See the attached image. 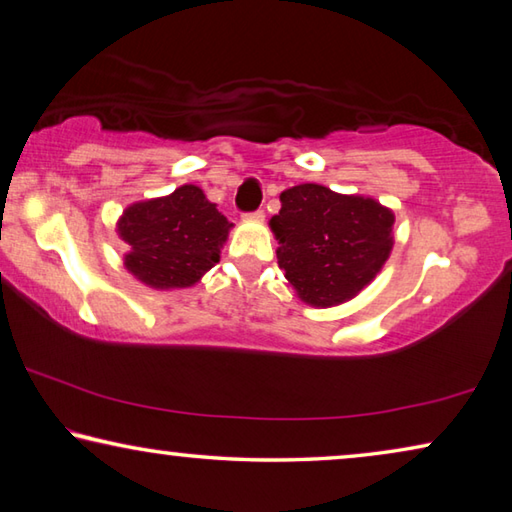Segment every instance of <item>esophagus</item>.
<instances>
[{"mask_svg":"<svg viewBox=\"0 0 512 512\" xmlns=\"http://www.w3.org/2000/svg\"><path fill=\"white\" fill-rule=\"evenodd\" d=\"M246 217H248V219H255V221H262L266 215H264V210L259 208V210H255V212H248Z\"/></svg>","mask_w":512,"mask_h":512,"instance_id":"1","label":"esophagus"}]
</instances>
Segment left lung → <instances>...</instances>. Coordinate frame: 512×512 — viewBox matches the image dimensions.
<instances>
[{
  "mask_svg": "<svg viewBox=\"0 0 512 512\" xmlns=\"http://www.w3.org/2000/svg\"><path fill=\"white\" fill-rule=\"evenodd\" d=\"M280 201V215L271 219L277 264L306 304L351 300L387 262L394 215L378 201L315 183L295 185Z\"/></svg>",
  "mask_w": 512,
  "mask_h": 512,
  "instance_id": "8db88e82",
  "label": "left lung"
}]
</instances>
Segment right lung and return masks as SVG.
Returning <instances> with one entry per match:
<instances>
[{
  "label": "right lung",
  "instance_id": "right-lung-1",
  "mask_svg": "<svg viewBox=\"0 0 512 512\" xmlns=\"http://www.w3.org/2000/svg\"><path fill=\"white\" fill-rule=\"evenodd\" d=\"M230 226L197 185L134 203L118 221L120 237L132 246L127 271L154 288L192 286L219 262Z\"/></svg>",
  "mask_w": 512,
  "mask_h": 512
}]
</instances>
